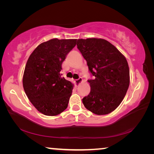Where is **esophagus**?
Returning a JSON list of instances; mask_svg holds the SVG:
<instances>
[{"mask_svg": "<svg viewBox=\"0 0 154 154\" xmlns=\"http://www.w3.org/2000/svg\"><path fill=\"white\" fill-rule=\"evenodd\" d=\"M82 81H83L82 78V77H79V79H77L75 80V83H76L77 85H79L80 83L82 82Z\"/></svg>", "mask_w": 154, "mask_h": 154, "instance_id": "obj_1", "label": "esophagus"}]
</instances>
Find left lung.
Listing matches in <instances>:
<instances>
[{
    "instance_id": "left-lung-1",
    "label": "left lung",
    "mask_w": 154,
    "mask_h": 154,
    "mask_svg": "<svg viewBox=\"0 0 154 154\" xmlns=\"http://www.w3.org/2000/svg\"><path fill=\"white\" fill-rule=\"evenodd\" d=\"M77 45L94 77L88 81L91 90L82 99L83 105L96 115L110 113L120 105L128 89L126 59L116 47L102 38L78 39Z\"/></svg>"
}]
</instances>
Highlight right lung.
Here are the masks:
<instances>
[{
	"label": "right lung",
	"instance_id": "add662e5",
	"mask_svg": "<svg viewBox=\"0 0 154 154\" xmlns=\"http://www.w3.org/2000/svg\"><path fill=\"white\" fill-rule=\"evenodd\" d=\"M77 39L53 38L33 51L26 64L23 87L34 106L45 116H55L67 108L72 83L62 77V62Z\"/></svg>",
	"mask_w": 154,
	"mask_h": 154
}]
</instances>
